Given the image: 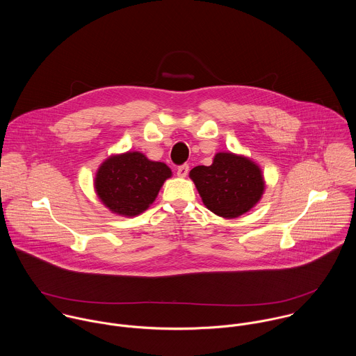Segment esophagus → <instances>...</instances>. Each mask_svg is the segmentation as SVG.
Returning <instances> with one entry per match:
<instances>
[{
  "label": "esophagus",
  "instance_id": "esophagus-1",
  "mask_svg": "<svg viewBox=\"0 0 356 356\" xmlns=\"http://www.w3.org/2000/svg\"><path fill=\"white\" fill-rule=\"evenodd\" d=\"M188 172H189V165H188V164L179 165L178 170H177V174H178V177H181V178H185V177L188 175Z\"/></svg>",
  "mask_w": 356,
  "mask_h": 356
}]
</instances>
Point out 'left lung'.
Wrapping results in <instances>:
<instances>
[{"instance_id":"left-lung-1","label":"left lung","mask_w":356,"mask_h":356,"mask_svg":"<svg viewBox=\"0 0 356 356\" xmlns=\"http://www.w3.org/2000/svg\"><path fill=\"white\" fill-rule=\"evenodd\" d=\"M189 178L203 204L215 215L234 219L251 211L263 197L266 181L260 165L241 153H215L211 165H197Z\"/></svg>"}]
</instances>
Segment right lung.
<instances>
[{
  "instance_id": "obj_1",
  "label": "right lung",
  "mask_w": 356,
  "mask_h": 356,
  "mask_svg": "<svg viewBox=\"0 0 356 356\" xmlns=\"http://www.w3.org/2000/svg\"><path fill=\"white\" fill-rule=\"evenodd\" d=\"M172 177L171 168L138 151L113 153L96 171L95 192L112 213L133 218L147 211L163 184Z\"/></svg>"
}]
</instances>
